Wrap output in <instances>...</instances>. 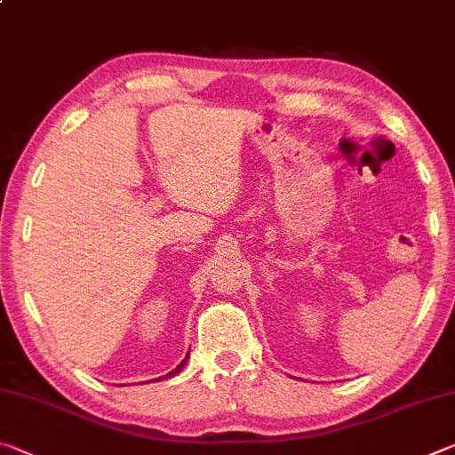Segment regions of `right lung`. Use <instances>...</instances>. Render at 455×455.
Masks as SVG:
<instances>
[{"instance_id":"1","label":"right lung","mask_w":455,"mask_h":455,"mask_svg":"<svg viewBox=\"0 0 455 455\" xmlns=\"http://www.w3.org/2000/svg\"><path fill=\"white\" fill-rule=\"evenodd\" d=\"M187 359H188V355H187V357H184V359H182V363H180V365H176V369H172V371H171V373H166L164 377H158V379H160V381H163V379H168V377H172V375H176V373H180V371H182V367H184V365H187Z\"/></svg>"}]
</instances>
